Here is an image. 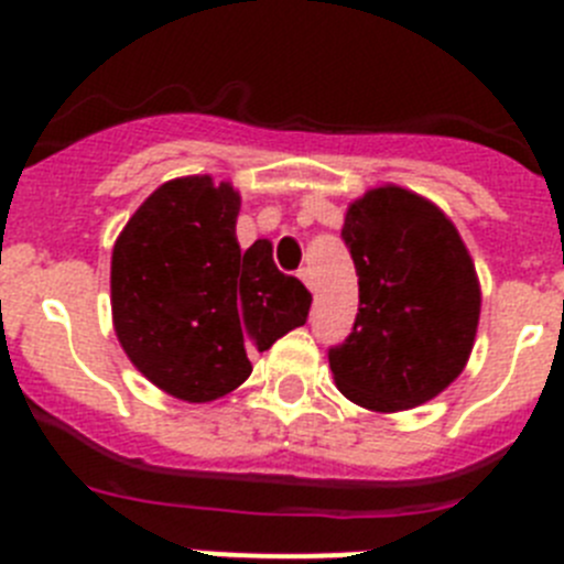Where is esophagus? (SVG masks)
Returning a JSON list of instances; mask_svg holds the SVG:
<instances>
[{"instance_id":"obj_1","label":"esophagus","mask_w":564,"mask_h":564,"mask_svg":"<svg viewBox=\"0 0 564 564\" xmlns=\"http://www.w3.org/2000/svg\"><path fill=\"white\" fill-rule=\"evenodd\" d=\"M299 279H302V282H305V285L311 288V291H316V279H313L311 268H302V271H299Z\"/></svg>"}]
</instances>
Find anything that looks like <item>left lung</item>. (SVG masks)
I'll list each match as a JSON object with an SVG mask.
<instances>
[{"instance_id": "obj_1", "label": "left lung", "mask_w": 564, "mask_h": 564, "mask_svg": "<svg viewBox=\"0 0 564 564\" xmlns=\"http://www.w3.org/2000/svg\"><path fill=\"white\" fill-rule=\"evenodd\" d=\"M341 239L356 262L358 313L327 352L336 387L372 412L432 401L466 367L480 318L460 234L421 194L381 186L350 203Z\"/></svg>"}]
</instances>
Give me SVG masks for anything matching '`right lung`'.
<instances>
[{
  "mask_svg": "<svg viewBox=\"0 0 564 564\" xmlns=\"http://www.w3.org/2000/svg\"><path fill=\"white\" fill-rule=\"evenodd\" d=\"M237 214L231 183L192 174L154 188L115 239L118 341L154 387L188 403L237 390L251 376L248 350H268L311 311L268 239L239 248Z\"/></svg>",
  "mask_w": 564,
  "mask_h": 564,
  "instance_id": "add662e5",
  "label": "right lung"
}]
</instances>
